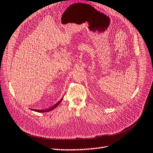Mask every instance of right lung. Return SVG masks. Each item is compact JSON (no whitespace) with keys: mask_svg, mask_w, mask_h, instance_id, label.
<instances>
[{"mask_svg":"<svg viewBox=\"0 0 153 153\" xmlns=\"http://www.w3.org/2000/svg\"><path fill=\"white\" fill-rule=\"evenodd\" d=\"M62 98H63V97H62V98H61L59 101L56 104H55L54 105H53V106H52V107H50V108H48V109H46V110H36V109H32V108L31 109V110L34 111H36V112H49V111H50L53 110V109H54L56 107H57V105H58L59 104V103L61 102V101H62Z\"/></svg>","mask_w":153,"mask_h":153,"instance_id":"add662e5","label":"right lung"}]
</instances>
